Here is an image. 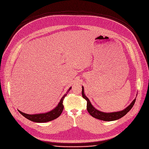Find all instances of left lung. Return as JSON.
Listing matches in <instances>:
<instances>
[{"label":"left lung","mask_w":149,"mask_h":149,"mask_svg":"<svg viewBox=\"0 0 149 149\" xmlns=\"http://www.w3.org/2000/svg\"><path fill=\"white\" fill-rule=\"evenodd\" d=\"M82 96L87 101V110L92 116L94 117L97 119L103 120V121H114L119 119L124 116H125L133 107L135 102L136 98L132 101V102L126 108L121 111H118L115 112L111 113H106L103 111H101L97 109H96L91 103V101L86 97L84 92V87L82 86ZM137 97V95H136Z\"/></svg>","instance_id":"1"}]
</instances>
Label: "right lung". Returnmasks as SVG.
<instances>
[{
    "label": "right lung",
    "instance_id": "right-lung-1",
    "mask_svg": "<svg viewBox=\"0 0 149 149\" xmlns=\"http://www.w3.org/2000/svg\"><path fill=\"white\" fill-rule=\"evenodd\" d=\"M72 88V87H70L67 91L66 93H65L61 99L60 102H58V104L56 106L55 108L52 109V110L47 111L46 113H39V114H29L24 113L22 112L19 110H18L19 112L23 115L24 117L27 118L28 120L36 122V123H45L48 122L50 121H52L54 119H56V118L59 117L61 114V113L63 111L64 106L63 105V101L65 97L68 95V92L70 91Z\"/></svg>",
    "mask_w": 149,
    "mask_h": 149
}]
</instances>
